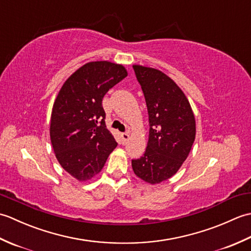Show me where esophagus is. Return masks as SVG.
Segmentation results:
<instances>
[{
    "mask_svg": "<svg viewBox=\"0 0 251 251\" xmlns=\"http://www.w3.org/2000/svg\"><path fill=\"white\" fill-rule=\"evenodd\" d=\"M121 137H122L123 141H124V143H126L127 141H128V139H129V134H128V132H122Z\"/></svg>",
    "mask_w": 251,
    "mask_h": 251,
    "instance_id": "obj_1",
    "label": "esophagus"
}]
</instances>
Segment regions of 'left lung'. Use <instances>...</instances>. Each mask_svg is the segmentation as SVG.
Listing matches in <instances>:
<instances>
[{
  "label": "left lung",
  "mask_w": 251,
  "mask_h": 251,
  "mask_svg": "<svg viewBox=\"0 0 251 251\" xmlns=\"http://www.w3.org/2000/svg\"><path fill=\"white\" fill-rule=\"evenodd\" d=\"M132 68L146 98L150 130L145 154L132 159L131 166L145 182L161 183L188 157L195 140V117L184 93L166 74L139 65Z\"/></svg>",
  "instance_id": "8db88e82"
}]
</instances>
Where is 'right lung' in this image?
<instances>
[{"label": "right lung", "instance_id": "1", "mask_svg": "<svg viewBox=\"0 0 251 251\" xmlns=\"http://www.w3.org/2000/svg\"><path fill=\"white\" fill-rule=\"evenodd\" d=\"M126 76L127 70L122 65L87 62L58 93L50 117L51 146L61 167L78 181L99 174L117 146L104 124L102 99Z\"/></svg>", "mask_w": 251, "mask_h": 251}]
</instances>
